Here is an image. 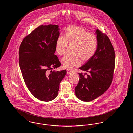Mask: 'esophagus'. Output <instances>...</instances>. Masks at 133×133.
<instances>
[{
  "instance_id": "34e87169",
  "label": "esophagus",
  "mask_w": 133,
  "mask_h": 133,
  "mask_svg": "<svg viewBox=\"0 0 133 133\" xmlns=\"http://www.w3.org/2000/svg\"><path fill=\"white\" fill-rule=\"evenodd\" d=\"M72 73V71L70 70H67V73L68 74H70Z\"/></svg>"
}]
</instances>
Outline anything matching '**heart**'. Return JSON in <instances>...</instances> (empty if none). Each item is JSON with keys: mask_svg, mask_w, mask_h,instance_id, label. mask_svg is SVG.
<instances>
[{"mask_svg": "<svg viewBox=\"0 0 133 133\" xmlns=\"http://www.w3.org/2000/svg\"><path fill=\"white\" fill-rule=\"evenodd\" d=\"M98 43L96 36L90 34L85 28L70 26L65 29L63 37L57 38L55 49L57 55L61 56L71 45V52L73 54L65 55L61 60L64 68L71 69L78 66L81 60L86 62L90 59L96 52Z\"/></svg>", "mask_w": 133, "mask_h": 133, "instance_id": "b5f03b06", "label": "heart"}]
</instances>
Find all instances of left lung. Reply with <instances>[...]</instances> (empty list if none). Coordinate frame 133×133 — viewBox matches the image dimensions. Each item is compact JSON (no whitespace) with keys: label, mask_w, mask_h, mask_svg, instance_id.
<instances>
[{"label":"left lung","mask_w":133,"mask_h":133,"mask_svg":"<svg viewBox=\"0 0 133 133\" xmlns=\"http://www.w3.org/2000/svg\"><path fill=\"white\" fill-rule=\"evenodd\" d=\"M96 34L98 42L96 52L79 68L88 74L79 73V82L75 87L76 97L85 102L93 100L108 90L112 82L115 65V51L110 40L99 29Z\"/></svg>","instance_id":"left-lung-1"}]
</instances>
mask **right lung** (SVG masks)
<instances>
[{"label": "right lung", "mask_w": 133, "mask_h": 133, "mask_svg": "<svg viewBox=\"0 0 133 133\" xmlns=\"http://www.w3.org/2000/svg\"><path fill=\"white\" fill-rule=\"evenodd\" d=\"M58 25H41L24 38L19 49V64L25 85L34 97L43 101L56 98L66 70L52 71L61 65L55 52ZM50 70L51 74H47Z\"/></svg>", "instance_id": "1"}]
</instances>
